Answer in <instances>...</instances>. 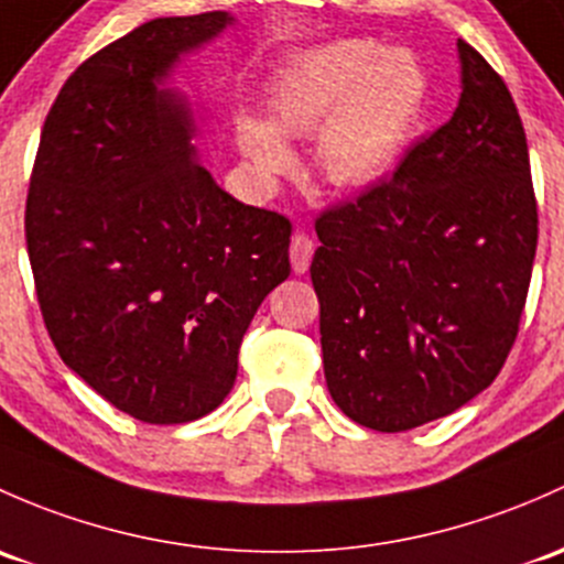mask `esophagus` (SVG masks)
Segmentation results:
<instances>
[{"instance_id": "1", "label": "esophagus", "mask_w": 564, "mask_h": 564, "mask_svg": "<svg viewBox=\"0 0 564 564\" xmlns=\"http://www.w3.org/2000/svg\"><path fill=\"white\" fill-rule=\"evenodd\" d=\"M313 251H316V246H313V240L305 232H297L292 237V246H289V259H292V267L297 275L307 272V267H311V259H313Z\"/></svg>"}]
</instances>
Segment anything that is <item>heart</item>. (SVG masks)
Listing matches in <instances>:
<instances>
[{"mask_svg": "<svg viewBox=\"0 0 564 564\" xmlns=\"http://www.w3.org/2000/svg\"><path fill=\"white\" fill-rule=\"evenodd\" d=\"M430 78L416 53L376 40H332L297 53L270 86L272 123L240 116L237 142L262 175L294 167L286 138L316 140L318 173L367 192L394 173L424 121Z\"/></svg>", "mask_w": 564, "mask_h": 564, "instance_id": "heart-1", "label": "heart"}]
</instances>
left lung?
Returning a JSON list of instances; mask_svg holds the SVG:
<instances>
[{
    "instance_id": "8db88e82",
    "label": "left lung",
    "mask_w": 564,
    "mask_h": 564,
    "mask_svg": "<svg viewBox=\"0 0 564 564\" xmlns=\"http://www.w3.org/2000/svg\"><path fill=\"white\" fill-rule=\"evenodd\" d=\"M454 116L391 181L322 213L311 281L335 405L405 432L481 394L519 332L538 246L524 127L489 62L456 40Z\"/></svg>"
}]
</instances>
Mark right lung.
<instances>
[{"mask_svg": "<svg viewBox=\"0 0 564 564\" xmlns=\"http://www.w3.org/2000/svg\"><path fill=\"white\" fill-rule=\"evenodd\" d=\"M235 18H153L94 53L45 118L26 248L58 357L145 424L216 411L253 313L292 272V224L237 203L199 164L197 116L170 88Z\"/></svg>", "mask_w": 564, "mask_h": 564, "instance_id": "right-lung-1", "label": "right lung"}]
</instances>
